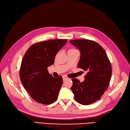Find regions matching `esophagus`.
Here are the masks:
<instances>
[{"instance_id": "34e87169", "label": "esophagus", "mask_w": 130, "mask_h": 130, "mask_svg": "<svg viewBox=\"0 0 130 130\" xmlns=\"http://www.w3.org/2000/svg\"><path fill=\"white\" fill-rule=\"evenodd\" d=\"M62 79H63V80L64 81H65V80H67V79H68L69 78H68V77H67L66 76V75H64V76H62Z\"/></svg>"}]
</instances>
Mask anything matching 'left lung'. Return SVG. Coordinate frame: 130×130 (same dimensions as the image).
I'll return each instance as SVG.
<instances>
[{"instance_id": "1", "label": "left lung", "mask_w": 130, "mask_h": 130, "mask_svg": "<svg viewBox=\"0 0 130 130\" xmlns=\"http://www.w3.org/2000/svg\"><path fill=\"white\" fill-rule=\"evenodd\" d=\"M80 51L77 67L87 72L85 80L72 79L71 90L76 102L87 105L101 98L110 84L112 68L105 50L96 42L87 39L70 40Z\"/></svg>"}]
</instances>
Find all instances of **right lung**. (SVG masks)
I'll list each match as a JSON object with an SVG mask.
<instances>
[{
    "label": "right lung",
    "instance_id": "right-lung-1",
    "mask_svg": "<svg viewBox=\"0 0 130 130\" xmlns=\"http://www.w3.org/2000/svg\"><path fill=\"white\" fill-rule=\"evenodd\" d=\"M67 39H55L37 43L24 55L20 69V79L31 97L39 103L49 105L55 102L62 84V78L54 77L47 68L53 65L57 53Z\"/></svg>",
    "mask_w": 130,
    "mask_h": 130
}]
</instances>
